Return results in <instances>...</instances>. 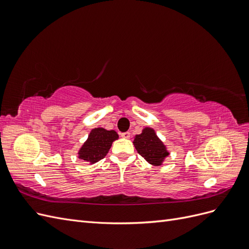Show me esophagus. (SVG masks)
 Listing matches in <instances>:
<instances>
[{"label": "esophagus", "mask_w": 249, "mask_h": 249, "mask_svg": "<svg viewBox=\"0 0 249 249\" xmlns=\"http://www.w3.org/2000/svg\"><path fill=\"white\" fill-rule=\"evenodd\" d=\"M120 136H122L123 138L129 139V138H130V136H131V134H130V132H124V133L120 134Z\"/></svg>", "instance_id": "obj_1"}]
</instances>
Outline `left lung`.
Here are the masks:
<instances>
[{
    "instance_id": "left-lung-1",
    "label": "left lung",
    "mask_w": 249,
    "mask_h": 249,
    "mask_svg": "<svg viewBox=\"0 0 249 249\" xmlns=\"http://www.w3.org/2000/svg\"><path fill=\"white\" fill-rule=\"evenodd\" d=\"M134 145L139 155L153 165H160L169 155L155 131L149 127H145L140 135L135 137Z\"/></svg>"
}]
</instances>
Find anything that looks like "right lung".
Instances as JSON below:
<instances>
[{
	"instance_id": "add662e5",
	"label": "right lung",
	"mask_w": 249,
	"mask_h": 249,
	"mask_svg": "<svg viewBox=\"0 0 249 249\" xmlns=\"http://www.w3.org/2000/svg\"><path fill=\"white\" fill-rule=\"evenodd\" d=\"M118 138L115 131H107L96 127L90 132L87 141L79 150V158L85 162L95 163L104 159L108 154L112 142Z\"/></svg>"
}]
</instances>
